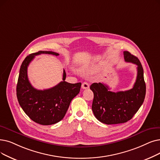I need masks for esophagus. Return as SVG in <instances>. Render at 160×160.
<instances>
[{
	"label": "esophagus",
	"mask_w": 160,
	"mask_h": 160,
	"mask_svg": "<svg viewBox=\"0 0 160 160\" xmlns=\"http://www.w3.org/2000/svg\"><path fill=\"white\" fill-rule=\"evenodd\" d=\"M89 88V86L88 84V83L87 82H84L82 84V89H88Z\"/></svg>",
	"instance_id": "1"
}]
</instances>
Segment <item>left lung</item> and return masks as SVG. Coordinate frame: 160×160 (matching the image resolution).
Wrapping results in <instances>:
<instances>
[{"label": "left lung", "mask_w": 160, "mask_h": 160, "mask_svg": "<svg viewBox=\"0 0 160 160\" xmlns=\"http://www.w3.org/2000/svg\"><path fill=\"white\" fill-rule=\"evenodd\" d=\"M126 62L137 66V76L135 84L129 90L112 92L103 83H93L90 89L93 92L92 110L96 118L101 122L110 125L127 122L141 107L146 95L144 72L138 59L129 52H123Z\"/></svg>", "instance_id": "1"}]
</instances>
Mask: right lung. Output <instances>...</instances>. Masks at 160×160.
Listing matches in <instances>:
<instances>
[{"instance_id":"obj_1","label":"right lung","mask_w":160,"mask_h":160,"mask_svg":"<svg viewBox=\"0 0 160 160\" xmlns=\"http://www.w3.org/2000/svg\"><path fill=\"white\" fill-rule=\"evenodd\" d=\"M42 53L59 55L53 52L39 51L27 56L20 67L16 94L19 105L32 121L48 126L63 118L71 101L79 93L82 84L65 82L66 72L63 70V81L58 85L44 90L33 88L27 76V67L35 55Z\"/></svg>"}]
</instances>
